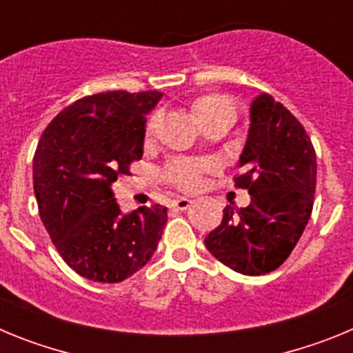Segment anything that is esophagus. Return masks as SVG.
<instances>
[{"label":"esophagus","instance_id":"esophagus-1","mask_svg":"<svg viewBox=\"0 0 353 353\" xmlns=\"http://www.w3.org/2000/svg\"><path fill=\"white\" fill-rule=\"evenodd\" d=\"M170 207L173 210H187V208L191 207V199L187 198H179V199H173L170 203Z\"/></svg>","mask_w":353,"mask_h":353}]
</instances>
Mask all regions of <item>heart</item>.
I'll return each mask as SVG.
<instances>
[{"instance_id":"heart-1","label":"heart","mask_w":353,"mask_h":353,"mask_svg":"<svg viewBox=\"0 0 353 353\" xmlns=\"http://www.w3.org/2000/svg\"><path fill=\"white\" fill-rule=\"evenodd\" d=\"M191 113L201 127L215 120H235V108H233V104L228 101L226 97L217 95V93H205V95L196 97L194 101L191 102ZM159 123H161L159 114L150 117V120L146 121V141H152L155 138ZM205 170H207V166L198 164V162L179 161L168 170V180H170L171 185L179 187V189L192 191L198 185L199 174L203 173Z\"/></svg>"}]
</instances>
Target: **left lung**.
<instances>
[{"instance_id": "1", "label": "left lung", "mask_w": 353, "mask_h": 353, "mask_svg": "<svg viewBox=\"0 0 353 353\" xmlns=\"http://www.w3.org/2000/svg\"><path fill=\"white\" fill-rule=\"evenodd\" d=\"M249 113L235 185L248 189L251 205H226L205 245L235 272L261 276L285 263L310 221L316 154L301 121L272 95H258Z\"/></svg>"}]
</instances>
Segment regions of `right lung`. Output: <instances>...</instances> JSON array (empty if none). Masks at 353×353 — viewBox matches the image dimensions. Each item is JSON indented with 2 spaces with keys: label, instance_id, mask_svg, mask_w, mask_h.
<instances>
[{
  "label": "right lung",
  "instance_id": "obj_1",
  "mask_svg": "<svg viewBox=\"0 0 353 353\" xmlns=\"http://www.w3.org/2000/svg\"><path fill=\"white\" fill-rule=\"evenodd\" d=\"M161 92L83 97L46 127L33 157L40 219L60 256L79 276L120 283L154 256L168 208L121 214L113 182L143 157L146 114Z\"/></svg>",
  "mask_w": 353,
  "mask_h": 353
}]
</instances>
